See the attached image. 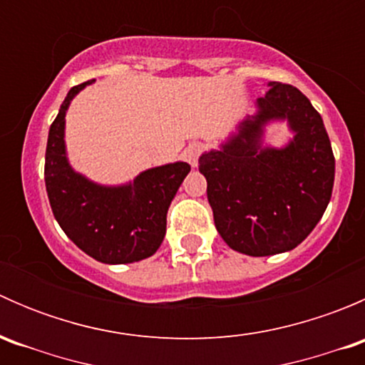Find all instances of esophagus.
<instances>
[{
	"label": "esophagus",
	"mask_w": 365,
	"mask_h": 365,
	"mask_svg": "<svg viewBox=\"0 0 365 365\" xmlns=\"http://www.w3.org/2000/svg\"><path fill=\"white\" fill-rule=\"evenodd\" d=\"M201 150H203V146H201L200 143H192V145H189L185 148L183 157H185V160L189 162L190 168H197V159H200Z\"/></svg>",
	"instance_id": "obj_1"
}]
</instances>
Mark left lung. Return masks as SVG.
I'll use <instances>...</instances> for the list:
<instances>
[{"instance_id":"left-lung-1","label":"left lung","mask_w":365,"mask_h":365,"mask_svg":"<svg viewBox=\"0 0 365 365\" xmlns=\"http://www.w3.org/2000/svg\"><path fill=\"white\" fill-rule=\"evenodd\" d=\"M267 86L254 114L200 157L217 231L247 256L288 252L302 244L329 206L336 175L329 134L309 98L292 84ZM282 120L292 138L282 147L264 143L267 125Z\"/></svg>"}]
</instances>
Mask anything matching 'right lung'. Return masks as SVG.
<instances>
[{"instance_id": "1", "label": "right lung", "mask_w": 365, "mask_h": 365, "mask_svg": "<svg viewBox=\"0 0 365 365\" xmlns=\"http://www.w3.org/2000/svg\"><path fill=\"white\" fill-rule=\"evenodd\" d=\"M95 79L73 86L49 128L46 189L54 219L65 235L93 259L125 264L146 259L160 247L165 215L183 178L187 162L145 169L120 185L97 183L70 164L65 145V116L70 102Z\"/></svg>"}]
</instances>
